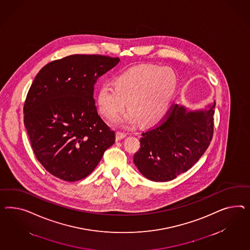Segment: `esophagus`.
<instances>
[{
	"label": "esophagus",
	"instance_id": "obj_1",
	"mask_svg": "<svg viewBox=\"0 0 250 250\" xmlns=\"http://www.w3.org/2000/svg\"><path fill=\"white\" fill-rule=\"evenodd\" d=\"M125 136H126L125 133H122V132L118 131V132L116 133V141H120L122 139H124Z\"/></svg>",
	"mask_w": 250,
	"mask_h": 250
}]
</instances>
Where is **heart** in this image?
<instances>
[{
	"label": "heart",
	"instance_id": "b5f03b06",
	"mask_svg": "<svg viewBox=\"0 0 250 250\" xmlns=\"http://www.w3.org/2000/svg\"><path fill=\"white\" fill-rule=\"evenodd\" d=\"M177 82L176 72L168 66H133L115 78V85L104 83L99 87L97 106L102 115L114 120L128 102L130 111L118 120L121 125L131 126L140 121L143 125H154L167 115Z\"/></svg>",
	"mask_w": 250,
	"mask_h": 250
}]
</instances>
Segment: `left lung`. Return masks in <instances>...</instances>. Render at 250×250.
I'll return each instance as SVG.
<instances>
[{
	"label": "left lung",
	"mask_w": 250,
	"mask_h": 250,
	"mask_svg": "<svg viewBox=\"0 0 250 250\" xmlns=\"http://www.w3.org/2000/svg\"><path fill=\"white\" fill-rule=\"evenodd\" d=\"M215 105L187 111L173 104L167 116L143 132L134 163L143 176L155 182L175 179L196 164L208 148L214 133Z\"/></svg>",
	"instance_id": "1"
}]
</instances>
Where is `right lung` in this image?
Here are the masks:
<instances>
[{"instance_id":"add662e5","label":"right lung","mask_w":250,"mask_h":250,"mask_svg":"<svg viewBox=\"0 0 250 250\" xmlns=\"http://www.w3.org/2000/svg\"><path fill=\"white\" fill-rule=\"evenodd\" d=\"M118 57L73 54L44 65L23 105V122L34 155L50 174L68 182L90 175L115 142L97 113L96 81Z\"/></svg>"}]
</instances>
